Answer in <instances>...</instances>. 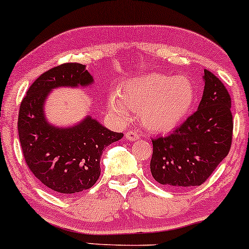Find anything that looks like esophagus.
Masks as SVG:
<instances>
[{"instance_id": "1", "label": "esophagus", "mask_w": 249, "mask_h": 249, "mask_svg": "<svg viewBox=\"0 0 249 249\" xmlns=\"http://www.w3.org/2000/svg\"><path fill=\"white\" fill-rule=\"evenodd\" d=\"M125 137H126L127 140L130 141H135V140H139L141 138V135L138 133V132L135 131H128L126 134H125Z\"/></svg>"}]
</instances>
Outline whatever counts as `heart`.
<instances>
[{
	"mask_svg": "<svg viewBox=\"0 0 249 249\" xmlns=\"http://www.w3.org/2000/svg\"><path fill=\"white\" fill-rule=\"evenodd\" d=\"M194 100V85L187 77L148 73L123 83L118 96L110 97L108 106L123 121L130 116V107L140 111L144 126L164 132L177 127L186 118Z\"/></svg>",
	"mask_w": 249,
	"mask_h": 249,
	"instance_id": "heart-1",
	"label": "heart"
}]
</instances>
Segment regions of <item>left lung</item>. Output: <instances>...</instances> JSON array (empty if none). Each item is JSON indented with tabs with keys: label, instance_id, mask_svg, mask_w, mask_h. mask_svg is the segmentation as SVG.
<instances>
[{
	"label": "left lung",
	"instance_id": "8db88e82",
	"mask_svg": "<svg viewBox=\"0 0 249 249\" xmlns=\"http://www.w3.org/2000/svg\"><path fill=\"white\" fill-rule=\"evenodd\" d=\"M197 110L166 137L152 139L150 171L170 188L200 186L230 152L233 132L231 97L215 74L204 70Z\"/></svg>",
	"mask_w": 249,
	"mask_h": 249
}]
</instances>
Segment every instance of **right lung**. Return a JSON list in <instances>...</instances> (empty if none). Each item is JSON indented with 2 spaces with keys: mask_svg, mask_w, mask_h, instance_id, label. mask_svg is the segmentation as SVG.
Wrapping results in <instances>:
<instances>
[{
  "mask_svg": "<svg viewBox=\"0 0 249 249\" xmlns=\"http://www.w3.org/2000/svg\"><path fill=\"white\" fill-rule=\"evenodd\" d=\"M92 83L85 65L64 63L41 74L21 100L18 134L25 162L45 186L58 195L92 187L101 174L100 159L105 148L124 135L108 130L89 116L68 128L47 122L43 105L50 90Z\"/></svg>",
  "mask_w": 249,
  "mask_h": 249,
  "instance_id": "1",
  "label": "right lung"
}]
</instances>
